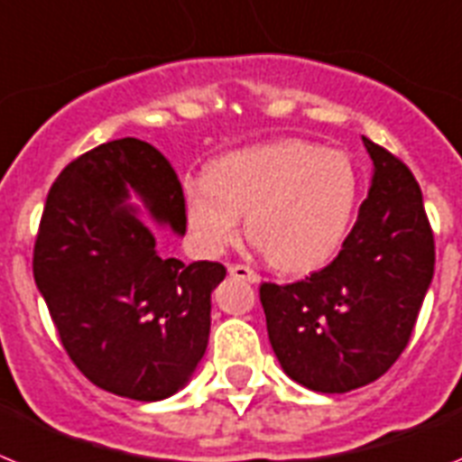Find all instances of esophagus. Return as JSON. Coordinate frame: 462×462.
I'll return each mask as SVG.
<instances>
[{"mask_svg":"<svg viewBox=\"0 0 462 462\" xmlns=\"http://www.w3.org/2000/svg\"><path fill=\"white\" fill-rule=\"evenodd\" d=\"M227 272H230V276H235V279H244L248 281V283H258L260 281L258 272H254L251 267H246V264H230Z\"/></svg>","mask_w":462,"mask_h":462,"instance_id":"34e87169","label":"esophagus"}]
</instances>
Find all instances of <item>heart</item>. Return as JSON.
Masks as SVG:
<instances>
[{"label": "heart", "instance_id": "obj_1", "mask_svg": "<svg viewBox=\"0 0 462 462\" xmlns=\"http://www.w3.org/2000/svg\"><path fill=\"white\" fill-rule=\"evenodd\" d=\"M351 158L302 139L239 148L220 155L207 176L183 186L192 246L218 255L248 236L283 272H307L337 254L358 207Z\"/></svg>", "mask_w": 462, "mask_h": 462}]
</instances>
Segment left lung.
<instances>
[{
    "instance_id": "1",
    "label": "left lung",
    "mask_w": 462,
    "mask_h": 462,
    "mask_svg": "<svg viewBox=\"0 0 462 462\" xmlns=\"http://www.w3.org/2000/svg\"><path fill=\"white\" fill-rule=\"evenodd\" d=\"M374 171L358 220L328 267L260 302L281 367L316 393H348L391 370L435 272V239L407 164L367 136Z\"/></svg>"
}]
</instances>
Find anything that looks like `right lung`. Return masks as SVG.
I'll list each match as a JSON object with an SVG mask.
<instances>
[{
    "label": "right lung",
    "mask_w": 462,
    "mask_h": 462,
    "mask_svg": "<svg viewBox=\"0 0 462 462\" xmlns=\"http://www.w3.org/2000/svg\"><path fill=\"white\" fill-rule=\"evenodd\" d=\"M148 216L186 235V204L171 164L125 136L60 171L34 244V281L60 342L95 386L155 402L190 381L211 328L220 263L162 258Z\"/></svg>",
    "instance_id": "1"
}]
</instances>
